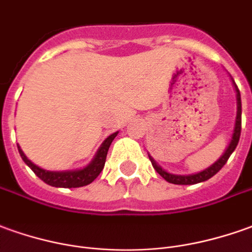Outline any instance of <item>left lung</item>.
Masks as SVG:
<instances>
[{
    "label": "left lung",
    "instance_id": "8db88e82",
    "mask_svg": "<svg viewBox=\"0 0 252 252\" xmlns=\"http://www.w3.org/2000/svg\"><path fill=\"white\" fill-rule=\"evenodd\" d=\"M232 83L235 86L236 90V100H237V112H236V122H235V129H233V134H232V140L229 143L228 148L225 149V152L222 154V156L214 162L210 167L202 170L199 173H195V174H187V176H181V174H171L169 171L163 170L158 163L154 160L152 156H149V160L152 163L154 169L160 174V176L166 180L170 184H176V185H193V184H199V182L207 181L213 176H216L217 173L223 167V164L228 162L229 156L232 155V152L235 151L237 144H239V138H240V133H242V98H240V92L236 86L235 81L232 79Z\"/></svg>",
    "mask_w": 252,
    "mask_h": 252
}]
</instances>
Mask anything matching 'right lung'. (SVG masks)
I'll return each instance as SVG.
<instances>
[{
  "mask_svg": "<svg viewBox=\"0 0 252 252\" xmlns=\"http://www.w3.org/2000/svg\"><path fill=\"white\" fill-rule=\"evenodd\" d=\"M116 134H118V131L112 133L111 136H108L104 140L103 144L100 145V148L97 149L94 158L92 159V162L88 166L76 170H64V171H50V170H45L31 162L30 159L24 155V152L20 149L19 145H17V148H19V154L22 156L23 162L45 184H48L50 187H56V188H79V187L89 185L90 182L94 181L97 177H98V174L101 173V170L104 169V164H105V159H107L109 145L114 141Z\"/></svg>",
  "mask_w": 252,
  "mask_h": 252,
  "instance_id": "add662e5",
  "label": "right lung"
}]
</instances>
